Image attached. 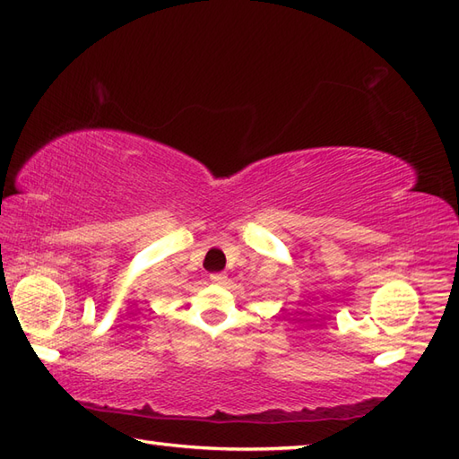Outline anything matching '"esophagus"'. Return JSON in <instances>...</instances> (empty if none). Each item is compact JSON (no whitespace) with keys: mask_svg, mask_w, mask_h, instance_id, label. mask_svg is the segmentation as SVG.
<instances>
[{"mask_svg":"<svg viewBox=\"0 0 459 459\" xmlns=\"http://www.w3.org/2000/svg\"><path fill=\"white\" fill-rule=\"evenodd\" d=\"M211 283L212 285H225L227 283V273H212Z\"/></svg>","mask_w":459,"mask_h":459,"instance_id":"34e87169","label":"esophagus"}]
</instances>
